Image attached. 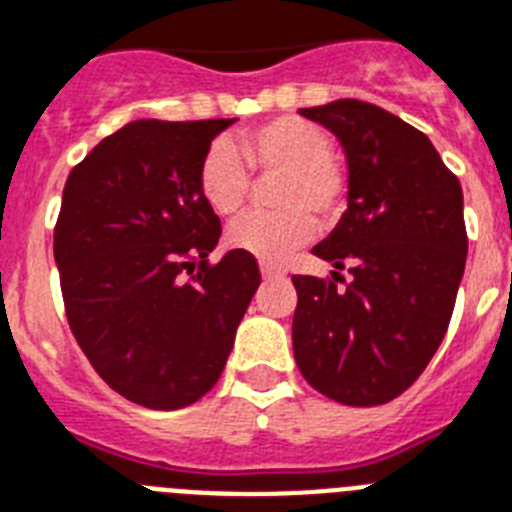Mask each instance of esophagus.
<instances>
[{"instance_id": "obj_1", "label": "esophagus", "mask_w": 512, "mask_h": 512, "mask_svg": "<svg viewBox=\"0 0 512 512\" xmlns=\"http://www.w3.org/2000/svg\"><path fill=\"white\" fill-rule=\"evenodd\" d=\"M260 273H263L265 281H278V278L286 276V270L278 268V265H273V263H263V265H260Z\"/></svg>"}]
</instances>
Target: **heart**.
Segmentation results:
<instances>
[{"instance_id":"obj_1","label":"heart","mask_w":512,"mask_h":512,"mask_svg":"<svg viewBox=\"0 0 512 512\" xmlns=\"http://www.w3.org/2000/svg\"><path fill=\"white\" fill-rule=\"evenodd\" d=\"M281 176V213H252L234 223L229 244L239 252L281 263L315 236V218L336 223L349 205V176L333 156V137L302 117H276L236 137L213 143L197 169V190L218 216L231 218L247 203L252 176Z\"/></svg>"}]
</instances>
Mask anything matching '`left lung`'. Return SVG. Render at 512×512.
<instances>
[{"instance_id":"obj_1","label":"left lung","mask_w":512,"mask_h":512,"mask_svg":"<svg viewBox=\"0 0 512 512\" xmlns=\"http://www.w3.org/2000/svg\"><path fill=\"white\" fill-rule=\"evenodd\" d=\"M299 114L341 140L349 210L312 249L333 276L291 278L296 367L343 406H380L414 385L448 330L468 252L461 182L424 132L375 103Z\"/></svg>"}]
</instances>
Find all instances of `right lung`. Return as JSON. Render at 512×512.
<instances>
[{
	"mask_svg": "<svg viewBox=\"0 0 512 512\" xmlns=\"http://www.w3.org/2000/svg\"><path fill=\"white\" fill-rule=\"evenodd\" d=\"M234 122L124 124L64 184L54 260L72 336L101 380L145 409H184L216 385L260 286L247 252L208 263L221 218L197 169Z\"/></svg>",
	"mask_w": 512,
	"mask_h": 512,
	"instance_id": "obj_1",
	"label": "right lung"
}]
</instances>
